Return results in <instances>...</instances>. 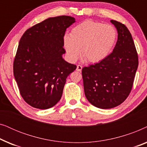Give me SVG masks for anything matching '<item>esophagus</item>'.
I'll list each match as a JSON object with an SVG mask.
<instances>
[{"label": "esophagus", "mask_w": 147, "mask_h": 147, "mask_svg": "<svg viewBox=\"0 0 147 147\" xmlns=\"http://www.w3.org/2000/svg\"><path fill=\"white\" fill-rule=\"evenodd\" d=\"M82 69V66L80 65H78L77 68H76V70H77L78 71H81Z\"/></svg>", "instance_id": "1"}]
</instances>
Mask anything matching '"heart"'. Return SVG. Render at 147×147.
Returning <instances> with one entry per match:
<instances>
[{"label":"heart","instance_id":"heart-1","mask_svg":"<svg viewBox=\"0 0 147 147\" xmlns=\"http://www.w3.org/2000/svg\"><path fill=\"white\" fill-rule=\"evenodd\" d=\"M117 32L114 26L86 20L63 37L66 53L71 61L82 55L86 61L98 63L108 57L115 45Z\"/></svg>","mask_w":147,"mask_h":147}]
</instances>
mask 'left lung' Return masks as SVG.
Instances as JSON below:
<instances>
[{
	"label": "left lung",
	"instance_id": "obj_1",
	"mask_svg": "<svg viewBox=\"0 0 147 147\" xmlns=\"http://www.w3.org/2000/svg\"><path fill=\"white\" fill-rule=\"evenodd\" d=\"M118 32L113 51L99 63L84 67V93L96 107L109 109L121 104L130 93L138 65L133 39L128 28L114 20Z\"/></svg>",
	"mask_w": 147,
	"mask_h": 147
}]
</instances>
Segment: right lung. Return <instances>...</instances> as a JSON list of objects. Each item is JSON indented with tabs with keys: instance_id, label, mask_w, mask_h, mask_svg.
<instances>
[{
	"instance_id": "right-lung-1",
	"label": "right lung",
	"mask_w": 147,
	"mask_h": 147,
	"mask_svg": "<svg viewBox=\"0 0 147 147\" xmlns=\"http://www.w3.org/2000/svg\"><path fill=\"white\" fill-rule=\"evenodd\" d=\"M75 22L70 16L50 17L20 39L13 73L20 94L32 107L48 109L61 99L66 78L76 69L62 57L65 31Z\"/></svg>"
}]
</instances>
